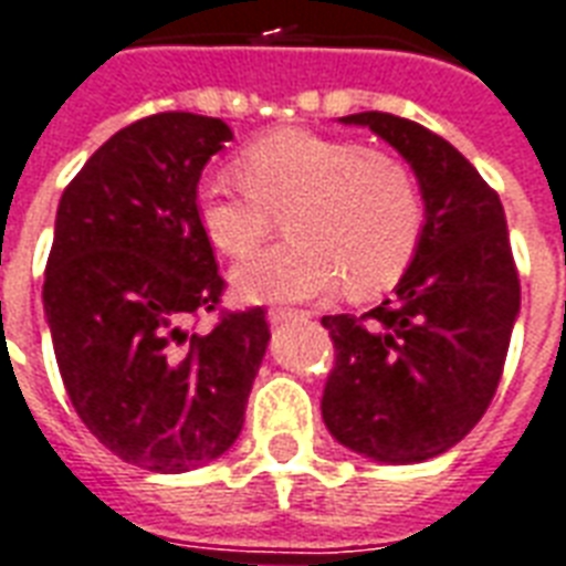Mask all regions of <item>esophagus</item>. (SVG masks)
Returning a JSON list of instances; mask_svg holds the SVG:
<instances>
[{
    "instance_id": "esophagus-1",
    "label": "esophagus",
    "mask_w": 566,
    "mask_h": 566,
    "mask_svg": "<svg viewBox=\"0 0 566 566\" xmlns=\"http://www.w3.org/2000/svg\"><path fill=\"white\" fill-rule=\"evenodd\" d=\"M292 316H298V310H292V307H271V310H268V322H271V325H283V322H286V318H292Z\"/></svg>"
}]
</instances>
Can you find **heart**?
I'll list each match as a JSON object with an SVG mask.
<instances>
[{
    "instance_id": "1",
    "label": "heart",
    "mask_w": 566,
    "mask_h": 566,
    "mask_svg": "<svg viewBox=\"0 0 566 566\" xmlns=\"http://www.w3.org/2000/svg\"><path fill=\"white\" fill-rule=\"evenodd\" d=\"M235 172L238 181H199L197 214L208 241L227 256H248L283 211L292 235L235 268L244 298H316L343 277L348 295H373L394 286L418 250V181L388 151L283 127L241 148Z\"/></svg>"
}]
</instances>
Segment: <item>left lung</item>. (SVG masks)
Returning <instances> with one entry per match:
<instances>
[{
  "mask_svg": "<svg viewBox=\"0 0 566 566\" xmlns=\"http://www.w3.org/2000/svg\"><path fill=\"white\" fill-rule=\"evenodd\" d=\"M343 122L409 160L427 223L394 298L364 316H322L334 339L322 418L369 460H432L469 436L499 390L520 313L507 220L499 193L439 134L390 113Z\"/></svg>",
  "mask_w": 566,
  "mask_h": 566,
  "instance_id": "8db88e82",
  "label": "left lung"
}]
</instances>
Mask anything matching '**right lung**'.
<instances>
[{
    "mask_svg": "<svg viewBox=\"0 0 566 566\" xmlns=\"http://www.w3.org/2000/svg\"><path fill=\"white\" fill-rule=\"evenodd\" d=\"M227 122L157 113L106 139L59 199L44 310L76 415L118 460L197 469L232 448L265 355V307L220 310L197 185ZM218 312L199 335L192 318Z\"/></svg>",
    "mask_w": 566,
    "mask_h": 566,
    "instance_id": "obj_1",
    "label": "right lung"
}]
</instances>
